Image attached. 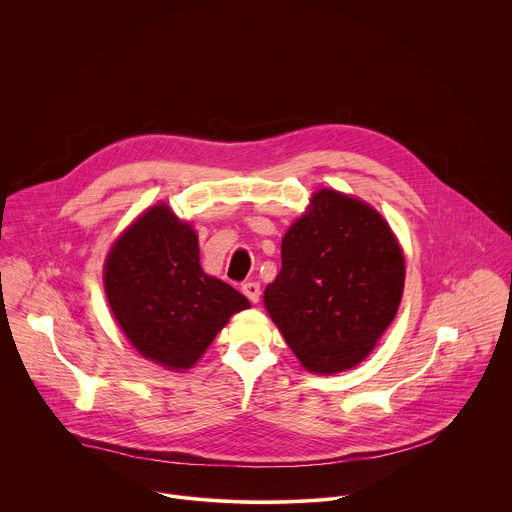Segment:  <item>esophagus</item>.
Segmentation results:
<instances>
[{"mask_svg":"<svg viewBox=\"0 0 512 512\" xmlns=\"http://www.w3.org/2000/svg\"><path fill=\"white\" fill-rule=\"evenodd\" d=\"M243 294H245L253 304H257L259 298H261V287H259V283H257V281H247V283H243Z\"/></svg>","mask_w":512,"mask_h":512,"instance_id":"34e87169","label":"esophagus"}]
</instances>
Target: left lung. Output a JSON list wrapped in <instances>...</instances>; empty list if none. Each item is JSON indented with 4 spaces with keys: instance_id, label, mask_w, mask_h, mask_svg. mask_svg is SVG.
Segmentation results:
<instances>
[{
    "instance_id": "8db88e82",
    "label": "left lung",
    "mask_w": 512,
    "mask_h": 512,
    "mask_svg": "<svg viewBox=\"0 0 512 512\" xmlns=\"http://www.w3.org/2000/svg\"><path fill=\"white\" fill-rule=\"evenodd\" d=\"M405 257L369 204L322 188L281 241L265 308L287 346L318 375L352 369L393 322Z\"/></svg>"
}]
</instances>
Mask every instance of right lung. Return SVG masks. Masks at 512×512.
Instances as JSON below:
<instances>
[{"label":"right lung","mask_w":512,"mask_h":512,"mask_svg":"<svg viewBox=\"0 0 512 512\" xmlns=\"http://www.w3.org/2000/svg\"><path fill=\"white\" fill-rule=\"evenodd\" d=\"M198 237L156 204L117 239L105 261L111 312L135 350L170 371L190 369L249 300L200 267Z\"/></svg>","instance_id":"add662e5"}]
</instances>
